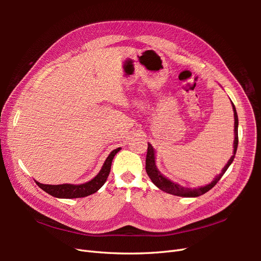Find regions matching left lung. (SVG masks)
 I'll return each instance as SVG.
<instances>
[{
    "instance_id": "obj_1",
    "label": "left lung",
    "mask_w": 261,
    "mask_h": 261,
    "mask_svg": "<svg viewBox=\"0 0 261 261\" xmlns=\"http://www.w3.org/2000/svg\"><path fill=\"white\" fill-rule=\"evenodd\" d=\"M232 107H233V112H234V143H233V155L230 158V160L227 161V163L224 165V168L221 171L220 174H218L211 183L204 185V186H199L196 188H188L180 186L179 184L175 183L168 177H165L163 174H161V172L158 170L156 165H155V150L153 147L148 143V151H147V156H146V172L150 179L152 180V183L159 188L161 191L171 194V195H175L179 197H198L200 195L206 194L209 192L210 189L215 186L220 178L223 176L225 171L228 169V167L232 164L236 150H238V145H239V117L238 113H236V109L232 102Z\"/></svg>"
}]
</instances>
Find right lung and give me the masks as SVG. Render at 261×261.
Listing matches in <instances>:
<instances>
[{"label":"right lung","mask_w":261,"mask_h":261,"mask_svg":"<svg viewBox=\"0 0 261 261\" xmlns=\"http://www.w3.org/2000/svg\"><path fill=\"white\" fill-rule=\"evenodd\" d=\"M120 150L121 148H116L113 150V151L110 152V154L108 155L98 174L91 180L87 181V183L78 184V185H74V184L46 185V184H40L39 181H36V183L38 184L39 187L43 189L45 193H48L53 197H57V198L72 199V198H82V197H87L98 192L99 189L103 186L110 174L113 158L118 151H120Z\"/></svg>","instance_id":"right-lung-1"}]
</instances>
